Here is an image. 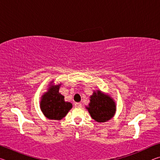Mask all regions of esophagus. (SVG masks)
<instances>
[{
	"instance_id": "34e87169",
	"label": "esophagus",
	"mask_w": 160,
	"mask_h": 160,
	"mask_svg": "<svg viewBox=\"0 0 160 160\" xmlns=\"http://www.w3.org/2000/svg\"><path fill=\"white\" fill-rule=\"evenodd\" d=\"M75 107H76V108L82 107V104H81V103H79V102L75 103Z\"/></svg>"
}]
</instances>
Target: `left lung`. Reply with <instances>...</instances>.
<instances>
[{
  "mask_svg": "<svg viewBox=\"0 0 160 160\" xmlns=\"http://www.w3.org/2000/svg\"><path fill=\"white\" fill-rule=\"evenodd\" d=\"M90 102L86 107L94 120L97 122H106L115 114L116 104L112 97L102 91L94 92L90 96Z\"/></svg>",
  "mask_w": 160,
  "mask_h": 160,
  "instance_id": "left-lung-1",
  "label": "left lung"
}]
</instances>
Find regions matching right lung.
Returning <instances> with one entry per match:
<instances>
[{"label": "right lung", "mask_w": 160, "mask_h": 160, "mask_svg": "<svg viewBox=\"0 0 160 160\" xmlns=\"http://www.w3.org/2000/svg\"><path fill=\"white\" fill-rule=\"evenodd\" d=\"M60 85H51L48 91L42 97L40 108L48 119L61 120L72 107L71 103L65 102L64 97L59 93Z\"/></svg>", "instance_id": "1"}]
</instances>
